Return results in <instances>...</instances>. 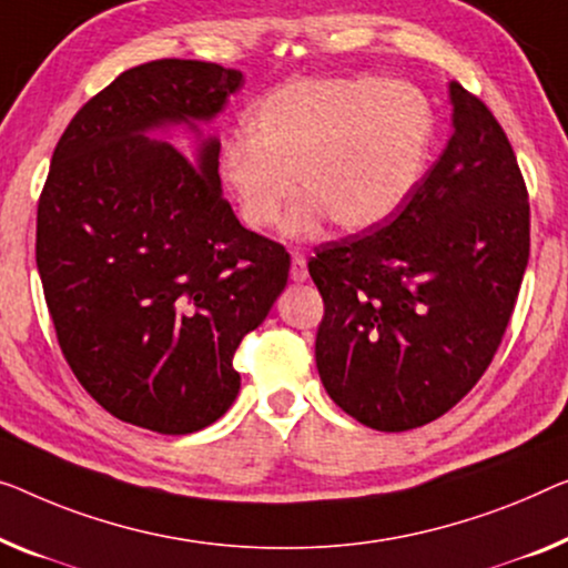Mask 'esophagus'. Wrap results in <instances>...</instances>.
<instances>
[{
	"mask_svg": "<svg viewBox=\"0 0 568 568\" xmlns=\"http://www.w3.org/2000/svg\"><path fill=\"white\" fill-rule=\"evenodd\" d=\"M291 277L298 283H303L308 277V262H306V257L298 255V252H295L291 260Z\"/></svg>",
	"mask_w": 568,
	"mask_h": 568,
	"instance_id": "esophagus-1",
	"label": "esophagus"
}]
</instances>
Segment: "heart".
Here are the masks:
<instances>
[{"label":"heart","instance_id":"obj_1","mask_svg":"<svg viewBox=\"0 0 568 568\" xmlns=\"http://www.w3.org/2000/svg\"><path fill=\"white\" fill-rule=\"evenodd\" d=\"M247 130L222 150L242 222L270 230L301 185L285 230L308 236L326 219L362 232L390 216L426 168L434 114L410 83L344 75L273 91L252 109Z\"/></svg>","mask_w":568,"mask_h":568}]
</instances>
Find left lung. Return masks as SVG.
Here are the masks:
<instances>
[{
	"label": "left lung",
	"mask_w": 568,
	"mask_h": 568,
	"mask_svg": "<svg viewBox=\"0 0 568 568\" xmlns=\"http://www.w3.org/2000/svg\"><path fill=\"white\" fill-rule=\"evenodd\" d=\"M454 134L400 206L316 247V367L332 400L375 430L442 418L500 349L530 257V203L510 140L452 83Z\"/></svg>",
	"instance_id": "1"
}]
</instances>
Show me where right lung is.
<instances>
[{
    "label": "right lung",
    "mask_w": 568,
    "mask_h": 568,
    "mask_svg": "<svg viewBox=\"0 0 568 568\" xmlns=\"http://www.w3.org/2000/svg\"><path fill=\"white\" fill-rule=\"evenodd\" d=\"M242 71L160 58L116 75L53 150L36 260L68 367L132 426L181 436L240 393L234 352L287 283L281 242L244 230L219 181V142L196 163L145 132L211 120Z\"/></svg>",
    "instance_id": "add662e5"
}]
</instances>
